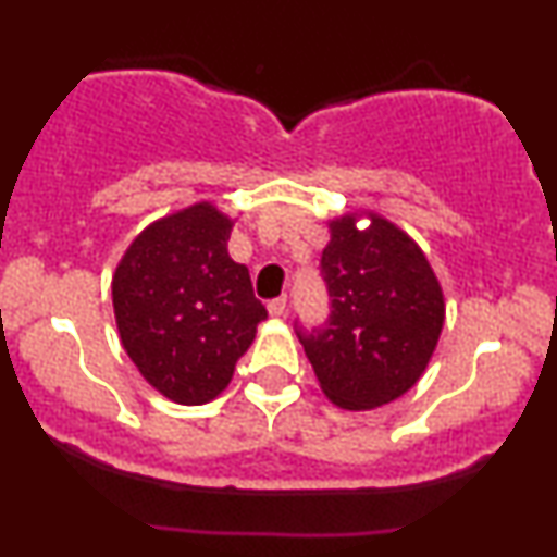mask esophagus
<instances>
[{
	"instance_id": "34e87169",
	"label": "esophagus",
	"mask_w": 557,
	"mask_h": 557,
	"mask_svg": "<svg viewBox=\"0 0 557 557\" xmlns=\"http://www.w3.org/2000/svg\"><path fill=\"white\" fill-rule=\"evenodd\" d=\"M267 309H270V317H283L285 309H287V298L285 296L272 298L270 304H267Z\"/></svg>"
}]
</instances>
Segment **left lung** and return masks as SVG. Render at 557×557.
Returning a JSON list of instances; mask_svg holds the SVG:
<instances>
[{
  "mask_svg": "<svg viewBox=\"0 0 557 557\" xmlns=\"http://www.w3.org/2000/svg\"><path fill=\"white\" fill-rule=\"evenodd\" d=\"M330 222L322 277L330 319L296 330L319 387L345 411H372L419 382L445 322L443 287L417 240L385 216Z\"/></svg>",
  "mask_w": 557,
  "mask_h": 557,
  "instance_id": "obj_1",
  "label": "left lung"
}]
</instances>
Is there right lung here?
Wrapping results in <instances>:
<instances>
[{
  "label": "right lung",
  "mask_w": 557,
  "mask_h": 557,
  "mask_svg": "<svg viewBox=\"0 0 557 557\" xmlns=\"http://www.w3.org/2000/svg\"><path fill=\"white\" fill-rule=\"evenodd\" d=\"M233 220L214 203L151 222L112 277L120 343L140 376L181 406L214 400L257 337L267 309L230 259Z\"/></svg>",
  "instance_id": "1"
}]
</instances>
